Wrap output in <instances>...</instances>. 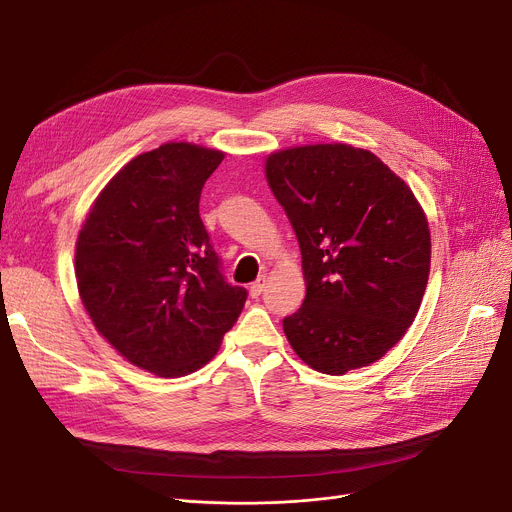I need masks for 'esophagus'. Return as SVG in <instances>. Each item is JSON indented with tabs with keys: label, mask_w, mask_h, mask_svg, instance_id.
I'll return each mask as SVG.
<instances>
[{
	"label": "esophagus",
	"mask_w": 512,
	"mask_h": 512,
	"mask_svg": "<svg viewBox=\"0 0 512 512\" xmlns=\"http://www.w3.org/2000/svg\"><path fill=\"white\" fill-rule=\"evenodd\" d=\"M264 288H267V275H260V277L250 285V296H252V298H258V296L264 292Z\"/></svg>",
	"instance_id": "esophagus-1"
}]
</instances>
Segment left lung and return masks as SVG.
<instances>
[{
  "label": "left lung",
  "instance_id": "8db88e82",
  "mask_svg": "<svg viewBox=\"0 0 512 512\" xmlns=\"http://www.w3.org/2000/svg\"><path fill=\"white\" fill-rule=\"evenodd\" d=\"M267 182L302 254L306 296L283 319L294 353L342 376L405 336L431 271V231L412 189L372 151L344 142L275 151Z\"/></svg>",
  "mask_w": 512,
  "mask_h": 512
}]
</instances>
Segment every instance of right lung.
Returning <instances> with one entry per match:
<instances>
[{
    "label": "right lung",
    "instance_id": "obj_1",
    "mask_svg": "<svg viewBox=\"0 0 512 512\" xmlns=\"http://www.w3.org/2000/svg\"><path fill=\"white\" fill-rule=\"evenodd\" d=\"M222 151L166 142L98 193L75 243L79 298L98 334L161 378L197 372L220 349L248 292L224 281L199 218Z\"/></svg>",
    "mask_w": 512,
    "mask_h": 512
}]
</instances>
